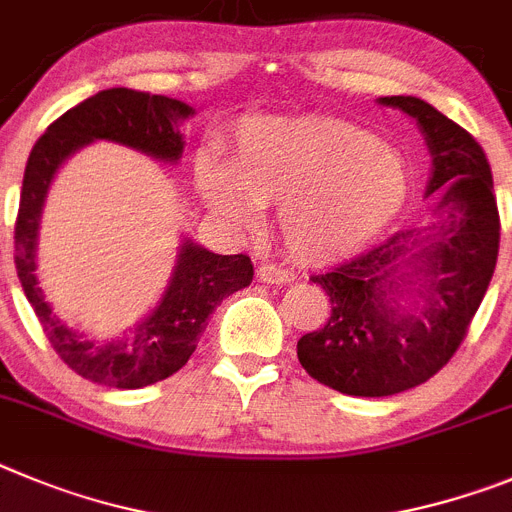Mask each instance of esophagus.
<instances>
[{
  "label": "esophagus",
  "instance_id": "1",
  "mask_svg": "<svg viewBox=\"0 0 512 512\" xmlns=\"http://www.w3.org/2000/svg\"><path fill=\"white\" fill-rule=\"evenodd\" d=\"M257 278H260L262 283L283 285V283H290V280H293V273L280 265H262L260 270H257Z\"/></svg>",
  "mask_w": 512,
  "mask_h": 512
}]
</instances>
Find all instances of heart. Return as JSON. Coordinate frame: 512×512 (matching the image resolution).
<instances>
[{
  "mask_svg": "<svg viewBox=\"0 0 512 512\" xmlns=\"http://www.w3.org/2000/svg\"><path fill=\"white\" fill-rule=\"evenodd\" d=\"M206 204L250 224L278 204L280 239L301 260H339L372 242L403 211L411 173L372 132L329 119L247 117L234 127L227 163L196 160Z\"/></svg>",
  "mask_w": 512,
  "mask_h": 512,
  "instance_id": "1",
  "label": "heart"
}]
</instances>
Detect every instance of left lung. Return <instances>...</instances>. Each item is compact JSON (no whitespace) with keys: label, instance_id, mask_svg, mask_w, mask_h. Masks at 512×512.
<instances>
[{"label":"left lung","instance_id":"8db88e82","mask_svg":"<svg viewBox=\"0 0 512 512\" xmlns=\"http://www.w3.org/2000/svg\"><path fill=\"white\" fill-rule=\"evenodd\" d=\"M380 104L416 119L434 155L428 196H444L439 219L423 234L403 229L329 273L311 275L326 290L331 313L321 329L298 339V359L321 385L362 398L416 388L454 357L500 250L492 170L480 142L416 96H382ZM398 261L414 267L411 276L392 275ZM395 277L416 285L424 278L416 314L389 306Z\"/></svg>","mask_w":512,"mask_h":512}]
</instances>
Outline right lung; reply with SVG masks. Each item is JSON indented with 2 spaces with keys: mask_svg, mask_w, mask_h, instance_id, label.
<instances>
[{
  "mask_svg": "<svg viewBox=\"0 0 512 512\" xmlns=\"http://www.w3.org/2000/svg\"><path fill=\"white\" fill-rule=\"evenodd\" d=\"M191 114L188 104L168 96L135 89L99 91L55 119L27 158L15 222V265L22 290L55 354L73 372L107 388H145L181 370L196 352L214 308L229 293L250 285L255 270L247 255H214L186 242L160 306L124 339L109 344L86 342L61 324L35 275L45 193L58 165L94 140H114L153 158L178 160L183 153L178 122Z\"/></svg>",
  "mask_w": 512,
  "mask_h": 512,
  "instance_id": "add662e5",
  "label": "right lung"
}]
</instances>
